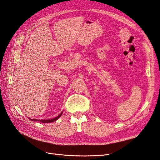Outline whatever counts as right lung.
<instances>
[{
	"label": "right lung",
	"mask_w": 160,
	"mask_h": 160,
	"mask_svg": "<svg viewBox=\"0 0 160 160\" xmlns=\"http://www.w3.org/2000/svg\"><path fill=\"white\" fill-rule=\"evenodd\" d=\"M62 112H61L59 115L57 116V117H56V118H53V119H47V120H42V119H29L30 120H32V121H35V122H42V123H51V122H55V121H56V120H57L58 119H59L61 116V115H62Z\"/></svg>",
	"instance_id": "right-lung-1"
}]
</instances>
